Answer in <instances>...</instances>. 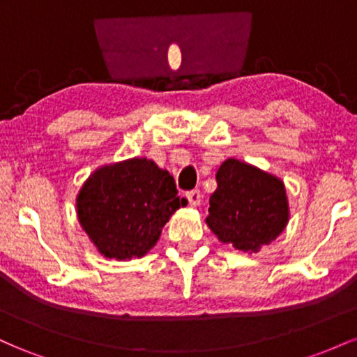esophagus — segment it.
Wrapping results in <instances>:
<instances>
[{
	"mask_svg": "<svg viewBox=\"0 0 357 357\" xmlns=\"http://www.w3.org/2000/svg\"><path fill=\"white\" fill-rule=\"evenodd\" d=\"M186 198H188V202H190L191 206H199L203 196H202V191H199V190H192V191L186 192Z\"/></svg>",
	"mask_w": 357,
	"mask_h": 357,
	"instance_id": "1",
	"label": "esophagus"
}]
</instances>
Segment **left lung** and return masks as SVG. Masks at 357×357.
Listing matches in <instances>:
<instances>
[{"label":"left lung","mask_w":357,"mask_h":357,"mask_svg":"<svg viewBox=\"0 0 357 357\" xmlns=\"http://www.w3.org/2000/svg\"><path fill=\"white\" fill-rule=\"evenodd\" d=\"M206 225L221 243L248 255L285 230L290 218L285 184L275 174L236 158L221 162Z\"/></svg>","instance_id":"8db88e82"}]
</instances>
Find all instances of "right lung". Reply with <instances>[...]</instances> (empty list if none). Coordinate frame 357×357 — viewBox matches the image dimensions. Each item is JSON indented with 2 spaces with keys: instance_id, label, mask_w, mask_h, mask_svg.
Instances as JSON below:
<instances>
[{
  "instance_id": "add662e5",
  "label": "right lung",
  "mask_w": 357,
  "mask_h": 357,
  "mask_svg": "<svg viewBox=\"0 0 357 357\" xmlns=\"http://www.w3.org/2000/svg\"><path fill=\"white\" fill-rule=\"evenodd\" d=\"M77 218L97 252L127 261L155 247L179 199L174 178L153 159L130 158L97 167L75 199Z\"/></svg>"
}]
</instances>
